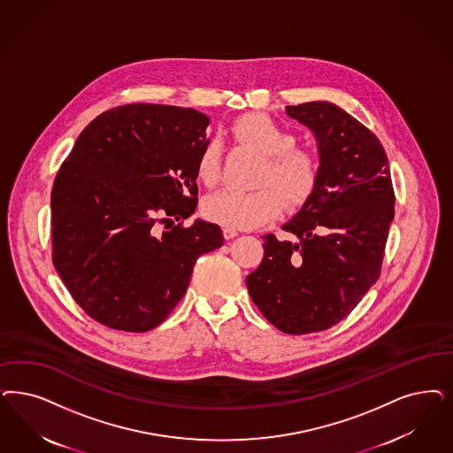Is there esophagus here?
I'll use <instances>...</instances> for the list:
<instances>
[{"instance_id":"34e87169","label":"esophagus","mask_w":453,"mask_h":453,"mask_svg":"<svg viewBox=\"0 0 453 453\" xmlns=\"http://www.w3.org/2000/svg\"><path fill=\"white\" fill-rule=\"evenodd\" d=\"M222 234H224V237L226 239H234L235 235L239 234L235 229H233V227H224L222 229Z\"/></svg>"}]
</instances>
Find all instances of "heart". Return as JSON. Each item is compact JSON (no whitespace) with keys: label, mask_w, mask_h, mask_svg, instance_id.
<instances>
[{"label":"heart","mask_w":453,"mask_h":453,"mask_svg":"<svg viewBox=\"0 0 453 453\" xmlns=\"http://www.w3.org/2000/svg\"><path fill=\"white\" fill-rule=\"evenodd\" d=\"M235 142L250 147L263 157L256 184L250 192L226 188L203 203V214L212 222L233 229H254L280 218L288 207L308 203L319 180V157L310 147L295 145L291 130L274 122L261 111L244 113L231 125ZM196 175L205 188H214L220 180V145L218 141L203 143Z\"/></svg>","instance_id":"obj_1"}]
</instances>
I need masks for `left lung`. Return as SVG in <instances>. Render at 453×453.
<instances>
[{
  "mask_svg": "<svg viewBox=\"0 0 453 453\" xmlns=\"http://www.w3.org/2000/svg\"><path fill=\"white\" fill-rule=\"evenodd\" d=\"M288 115L316 135L319 180L282 226L296 242L265 234V257L246 282L271 325L308 334L340 323L378 281L395 192L381 142L348 111L308 102L288 107Z\"/></svg>",
  "mask_w": 453,
  "mask_h": 453,
  "instance_id": "left-lung-1",
  "label": "left lung"
}]
</instances>
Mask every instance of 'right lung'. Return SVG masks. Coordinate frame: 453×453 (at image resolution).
Here are the masks:
<instances>
[{"label":"right lung","instance_id":"obj_1","mask_svg":"<svg viewBox=\"0 0 453 453\" xmlns=\"http://www.w3.org/2000/svg\"><path fill=\"white\" fill-rule=\"evenodd\" d=\"M207 125L194 109L115 107L83 128L57 173L53 265L100 325L156 328L186 295L197 257L222 246L218 224L182 226L197 205Z\"/></svg>","mask_w":453,"mask_h":453}]
</instances>
